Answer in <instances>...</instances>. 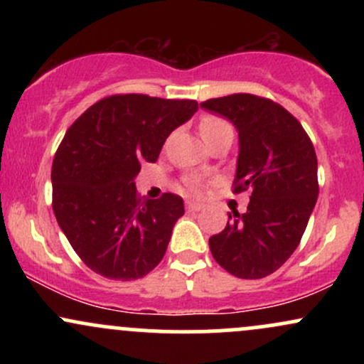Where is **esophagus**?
I'll return each mask as SVG.
<instances>
[{
	"label": "esophagus",
	"instance_id": "34e87169",
	"mask_svg": "<svg viewBox=\"0 0 364 364\" xmlns=\"http://www.w3.org/2000/svg\"><path fill=\"white\" fill-rule=\"evenodd\" d=\"M202 203H196V202H191V200H188L186 202V208L190 212H196V210H202Z\"/></svg>",
	"mask_w": 364,
	"mask_h": 364
}]
</instances>
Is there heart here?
I'll return each mask as SVG.
<instances>
[{
	"instance_id": "1",
	"label": "heart",
	"mask_w": 364,
	"mask_h": 364,
	"mask_svg": "<svg viewBox=\"0 0 364 364\" xmlns=\"http://www.w3.org/2000/svg\"><path fill=\"white\" fill-rule=\"evenodd\" d=\"M228 129H232L231 124L228 121L219 118V116H205L200 121V133H202L203 140L208 139V136H214L220 132H228ZM185 186L193 193H198L202 190V179L198 176H188L185 179Z\"/></svg>"
}]
</instances>
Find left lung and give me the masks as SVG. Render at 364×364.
Returning a JSON list of instances; mask_svg holds the SVG:
<instances>
[{"label":"left lung","instance_id":"obj_1","mask_svg":"<svg viewBox=\"0 0 364 364\" xmlns=\"http://www.w3.org/2000/svg\"><path fill=\"white\" fill-rule=\"evenodd\" d=\"M200 107L236 127L232 191H250L248 210H232L224 231L208 240L212 257L240 279L267 277L298 248L318 198L315 149L301 123L270 99L232 94Z\"/></svg>","mask_w":364,"mask_h":364}]
</instances>
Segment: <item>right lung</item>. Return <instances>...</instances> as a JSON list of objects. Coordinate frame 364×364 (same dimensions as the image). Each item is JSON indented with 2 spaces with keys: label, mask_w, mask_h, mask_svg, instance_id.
<instances>
[{
  "label": "right lung",
  "mask_w": 364,
  "mask_h": 364,
  "mask_svg": "<svg viewBox=\"0 0 364 364\" xmlns=\"http://www.w3.org/2000/svg\"><path fill=\"white\" fill-rule=\"evenodd\" d=\"M198 109L190 99L116 94L90 106L54 154L53 210L82 262L102 277L135 281L164 257L181 196L141 200L135 178L173 129Z\"/></svg>",
  "instance_id": "obj_1"
}]
</instances>
